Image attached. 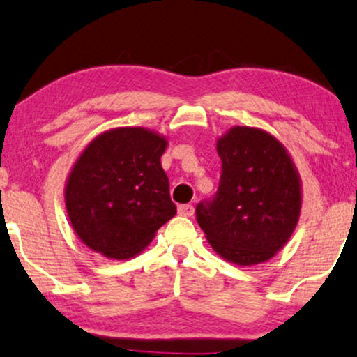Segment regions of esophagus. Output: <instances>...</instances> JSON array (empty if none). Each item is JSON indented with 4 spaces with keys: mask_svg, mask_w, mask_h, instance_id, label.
I'll use <instances>...</instances> for the list:
<instances>
[{
    "mask_svg": "<svg viewBox=\"0 0 357 357\" xmlns=\"http://www.w3.org/2000/svg\"><path fill=\"white\" fill-rule=\"evenodd\" d=\"M179 215H184V218H192L194 215V207L191 204H183L178 207Z\"/></svg>",
    "mask_w": 357,
    "mask_h": 357,
    "instance_id": "1",
    "label": "esophagus"
}]
</instances>
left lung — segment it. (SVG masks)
<instances>
[{
    "label": "left lung",
    "mask_w": 357,
    "mask_h": 357,
    "mask_svg": "<svg viewBox=\"0 0 357 357\" xmlns=\"http://www.w3.org/2000/svg\"><path fill=\"white\" fill-rule=\"evenodd\" d=\"M222 174L218 194L196 207L207 242L231 264L272 259L298 224L303 191L290 153L272 133L236 125L218 138Z\"/></svg>",
    "instance_id": "8db88e82"
}]
</instances>
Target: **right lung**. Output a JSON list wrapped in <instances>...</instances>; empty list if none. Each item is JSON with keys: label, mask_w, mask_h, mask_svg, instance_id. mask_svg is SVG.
I'll use <instances>...</instances> for the list:
<instances>
[{"label": "right lung", "mask_w": 357, "mask_h": 357, "mask_svg": "<svg viewBox=\"0 0 357 357\" xmlns=\"http://www.w3.org/2000/svg\"><path fill=\"white\" fill-rule=\"evenodd\" d=\"M165 135L143 126H116L97 135L67 176L70 225L89 249L126 260L150 245L174 218L161 156Z\"/></svg>", "instance_id": "obj_1"}]
</instances>
